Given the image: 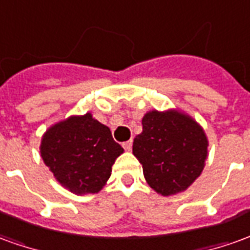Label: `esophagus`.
<instances>
[{
  "instance_id": "esophagus-1",
  "label": "esophagus",
  "mask_w": 250,
  "mask_h": 250,
  "mask_svg": "<svg viewBox=\"0 0 250 250\" xmlns=\"http://www.w3.org/2000/svg\"><path fill=\"white\" fill-rule=\"evenodd\" d=\"M123 147H125V151H130L132 149V141H127V142L123 143Z\"/></svg>"
}]
</instances>
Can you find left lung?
I'll list each match as a JSON object with an SVG mask.
<instances>
[{"label": "left lung", "instance_id": "left-lung-1", "mask_svg": "<svg viewBox=\"0 0 250 250\" xmlns=\"http://www.w3.org/2000/svg\"><path fill=\"white\" fill-rule=\"evenodd\" d=\"M132 153L142 164L145 179L164 196L186 191L198 179L207 157V138L189 116L176 111L147 112Z\"/></svg>", "mask_w": 250, "mask_h": 250}]
</instances>
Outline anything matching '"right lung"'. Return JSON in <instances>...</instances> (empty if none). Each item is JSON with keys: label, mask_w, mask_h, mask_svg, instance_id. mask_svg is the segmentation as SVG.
<instances>
[{"label": "right lung", "mask_w": 250, "mask_h": 250, "mask_svg": "<svg viewBox=\"0 0 250 250\" xmlns=\"http://www.w3.org/2000/svg\"><path fill=\"white\" fill-rule=\"evenodd\" d=\"M42 158L55 179L74 193H96L107 183L123 147L107 125L92 118L71 116L43 135Z\"/></svg>", "instance_id": "1"}]
</instances>
